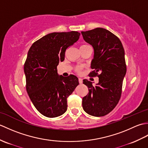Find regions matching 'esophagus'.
I'll return each instance as SVG.
<instances>
[{
  "instance_id": "1",
  "label": "esophagus",
  "mask_w": 148,
  "mask_h": 148,
  "mask_svg": "<svg viewBox=\"0 0 148 148\" xmlns=\"http://www.w3.org/2000/svg\"><path fill=\"white\" fill-rule=\"evenodd\" d=\"M79 84H82L83 83V79H81V78H79Z\"/></svg>"
}]
</instances>
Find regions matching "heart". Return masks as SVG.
<instances>
[{
  "label": "heart",
  "mask_w": 148,
  "mask_h": 148,
  "mask_svg": "<svg viewBox=\"0 0 148 148\" xmlns=\"http://www.w3.org/2000/svg\"><path fill=\"white\" fill-rule=\"evenodd\" d=\"M82 69H83L82 66H77L76 67V71L78 72V73H79V72H81V70H82Z\"/></svg>",
  "instance_id": "obj_1"
}]
</instances>
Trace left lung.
<instances>
[{"label": "left lung", "mask_w": 148, "mask_h": 148, "mask_svg": "<svg viewBox=\"0 0 148 148\" xmlns=\"http://www.w3.org/2000/svg\"><path fill=\"white\" fill-rule=\"evenodd\" d=\"M81 34L84 40L94 49L91 63L93 71L89 76L99 77V83L95 86L91 81L83 80L89 92L83 98V108L90 115L103 116L114 109L121 95L127 72L124 48L117 36L103 28Z\"/></svg>", "instance_id": "1"}]
</instances>
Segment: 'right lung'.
<instances>
[{
    "label": "right lung",
    "instance_id": "right-lung-1",
    "mask_svg": "<svg viewBox=\"0 0 148 148\" xmlns=\"http://www.w3.org/2000/svg\"><path fill=\"white\" fill-rule=\"evenodd\" d=\"M79 36L76 31L47 34L34 42L28 52L24 65L27 92L37 111L46 117L65 112L67 97L79 84L74 75L58 76L57 65Z\"/></svg>",
    "mask_w": 148,
    "mask_h": 148
}]
</instances>
